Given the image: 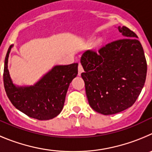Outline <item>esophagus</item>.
Listing matches in <instances>:
<instances>
[{
    "instance_id": "1",
    "label": "esophagus",
    "mask_w": 152,
    "mask_h": 152,
    "mask_svg": "<svg viewBox=\"0 0 152 152\" xmlns=\"http://www.w3.org/2000/svg\"><path fill=\"white\" fill-rule=\"evenodd\" d=\"M83 71H84V69H83V66H82L81 64H79V66H78V75H79V76H80V75H81V73H83Z\"/></svg>"
}]
</instances>
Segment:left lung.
<instances>
[{
    "instance_id": "1",
    "label": "left lung",
    "mask_w": 152,
    "mask_h": 152,
    "mask_svg": "<svg viewBox=\"0 0 152 152\" xmlns=\"http://www.w3.org/2000/svg\"><path fill=\"white\" fill-rule=\"evenodd\" d=\"M124 39L81 57L86 96L91 108L104 115L120 113L135 103L145 85L147 63L135 32L118 27Z\"/></svg>"
}]
</instances>
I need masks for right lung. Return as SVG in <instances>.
Returning a JSON list of instances; mask_svg holds the SVG:
<instances>
[{"mask_svg":"<svg viewBox=\"0 0 152 152\" xmlns=\"http://www.w3.org/2000/svg\"><path fill=\"white\" fill-rule=\"evenodd\" d=\"M13 46L8 49L4 69V85L8 98L16 108L32 118H54L64 107L69 83L77 76L78 64L57 65L33 86H17L12 82L7 68Z\"/></svg>","mask_w":152,"mask_h":152,"instance_id":"obj_1","label":"right lung"}]
</instances>
